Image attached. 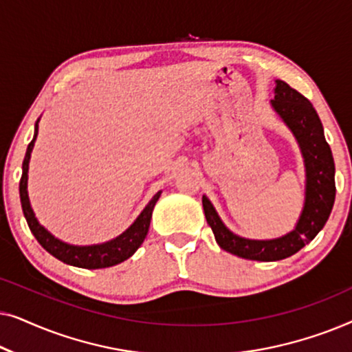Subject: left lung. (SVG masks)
I'll return each instance as SVG.
<instances>
[{
	"label": "left lung",
	"mask_w": 352,
	"mask_h": 352,
	"mask_svg": "<svg viewBox=\"0 0 352 352\" xmlns=\"http://www.w3.org/2000/svg\"><path fill=\"white\" fill-rule=\"evenodd\" d=\"M272 109L290 128L301 148L306 168L305 206L292 232L271 240H252L230 232L216 213L214 206L204 195L201 204L206 223L213 230L218 245L235 256L253 261H278L285 259L309 243L324 228L335 204V163L330 146L325 141L316 109L305 96L276 80Z\"/></svg>",
	"instance_id": "left-lung-1"
}]
</instances>
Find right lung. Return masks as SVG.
Returning a JSON list of instances; mask_svg holds the SVG:
<instances>
[{
  "instance_id": "add662e5",
  "label": "right lung",
  "mask_w": 352,
  "mask_h": 352,
  "mask_svg": "<svg viewBox=\"0 0 352 352\" xmlns=\"http://www.w3.org/2000/svg\"><path fill=\"white\" fill-rule=\"evenodd\" d=\"M38 122L35 123V136H33L32 142L28 144L25 158L22 163V177L21 184H19V192H21V204L23 210V216H25L28 228H30L32 234L35 235L38 243L46 250L47 253H51L52 256L59 259V261L70 264L75 267H85V269H104L115 266V264L123 263L124 259L133 256L134 252L141 247V243L146 239L148 232V226H151V218L153 206H155L157 200L160 199L162 190H158L155 195L152 197V200L148 201L146 208L141 211V214L138 216L136 221L124 230L123 234H120L118 237H115L109 242L99 243V245H86V247H78V245H70L62 242V240L56 239L50 230L43 228L38 223L35 213H33L30 199H28L27 192V181H28V162H30V155L35 146V139L38 136Z\"/></svg>"
}]
</instances>
